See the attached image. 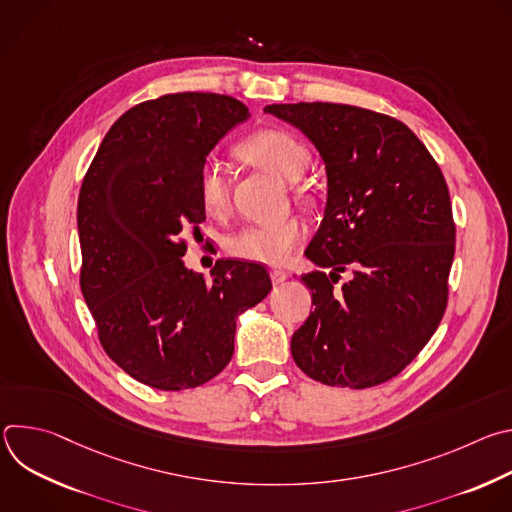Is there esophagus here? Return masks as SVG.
I'll return each mask as SVG.
<instances>
[{
  "label": "esophagus",
  "mask_w": 512,
  "mask_h": 512,
  "mask_svg": "<svg viewBox=\"0 0 512 512\" xmlns=\"http://www.w3.org/2000/svg\"><path fill=\"white\" fill-rule=\"evenodd\" d=\"M269 275H271V281H273L275 285H279V283H283V281L287 279V273H285L283 269H277V267H275V269H271V271H269Z\"/></svg>",
  "instance_id": "1"
}]
</instances>
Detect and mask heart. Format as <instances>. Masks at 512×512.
Here are the masks:
<instances>
[{"mask_svg":"<svg viewBox=\"0 0 512 512\" xmlns=\"http://www.w3.org/2000/svg\"><path fill=\"white\" fill-rule=\"evenodd\" d=\"M239 154L255 166L269 170L285 182H298L310 164L308 145L285 129H261L239 145ZM198 194L208 214H223L229 206V180L225 168L206 160L198 172ZM306 235L298 216L277 223L245 225L225 237V251L255 263H283Z\"/></svg>","mask_w":512,"mask_h":512,"instance_id":"b5f03b06","label":"heart"}]
</instances>
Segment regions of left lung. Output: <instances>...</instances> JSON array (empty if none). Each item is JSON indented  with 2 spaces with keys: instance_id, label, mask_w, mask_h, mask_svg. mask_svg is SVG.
<instances>
[{
  "instance_id": "obj_1",
  "label": "left lung",
  "mask_w": 512,
  "mask_h": 512,
  "mask_svg": "<svg viewBox=\"0 0 512 512\" xmlns=\"http://www.w3.org/2000/svg\"><path fill=\"white\" fill-rule=\"evenodd\" d=\"M298 127L326 166L322 225L306 249L326 273L302 275L316 310L291 336L314 381L367 389L399 375L429 342L448 302L456 229L446 180L401 121L338 103L267 105Z\"/></svg>"
}]
</instances>
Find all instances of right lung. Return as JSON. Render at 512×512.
Returning a JSON list of instances; mask_svg holds the SVG:
<instances>
[{
  "label": "right lung",
  "instance_id": "right-lung-1",
  "mask_svg": "<svg viewBox=\"0 0 512 512\" xmlns=\"http://www.w3.org/2000/svg\"><path fill=\"white\" fill-rule=\"evenodd\" d=\"M249 109L227 95L174 93L123 113L83 180L81 289L105 352L135 381L194 389L235 352L237 318L269 291L255 263L184 265L182 235L204 218L198 172Z\"/></svg>",
  "mask_w": 512,
  "mask_h": 512
}]
</instances>
